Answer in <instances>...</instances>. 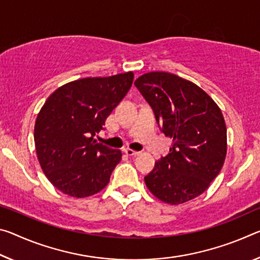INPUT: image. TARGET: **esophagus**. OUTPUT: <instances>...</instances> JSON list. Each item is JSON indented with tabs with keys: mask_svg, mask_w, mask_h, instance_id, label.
<instances>
[{
	"mask_svg": "<svg viewBox=\"0 0 260 260\" xmlns=\"http://www.w3.org/2000/svg\"><path fill=\"white\" fill-rule=\"evenodd\" d=\"M125 152L128 156H138L140 152L139 151H135V150H133V149H129V148H127V149H125Z\"/></svg>",
	"mask_w": 260,
	"mask_h": 260,
	"instance_id": "1",
	"label": "esophagus"
}]
</instances>
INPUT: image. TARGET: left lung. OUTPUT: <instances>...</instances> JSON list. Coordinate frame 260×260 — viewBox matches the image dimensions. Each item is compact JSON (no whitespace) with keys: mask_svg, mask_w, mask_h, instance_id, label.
Masks as SVG:
<instances>
[{"mask_svg":"<svg viewBox=\"0 0 260 260\" xmlns=\"http://www.w3.org/2000/svg\"><path fill=\"white\" fill-rule=\"evenodd\" d=\"M134 84L155 113L170 152L145 177L149 191L166 204L194 199L219 175L226 154V127L219 106L203 89L166 72L140 76Z\"/></svg>","mask_w":260,"mask_h":260,"instance_id":"left-lung-1","label":"left lung"}]
</instances>
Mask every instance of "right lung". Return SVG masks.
Returning a JSON list of instances; mask_svg holds the SVG:
<instances>
[{
	"label": "right lung",
	"instance_id": "obj_1",
	"mask_svg": "<svg viewBox=\"0 0 260 260\" xmlns=\"http://www.w3.org/2000/svg\"><path fill=\"white\" fill-rule=\"evenodd\" d=\"M133 78L132 72L81 78L60 86L45 102L35 125L37 156L47 179L64 194L90 197L109 184L121 151L94 137Z\"/></svg>",
	"mask_w": 260,
	"mask_h": 260
}]
</instances>
